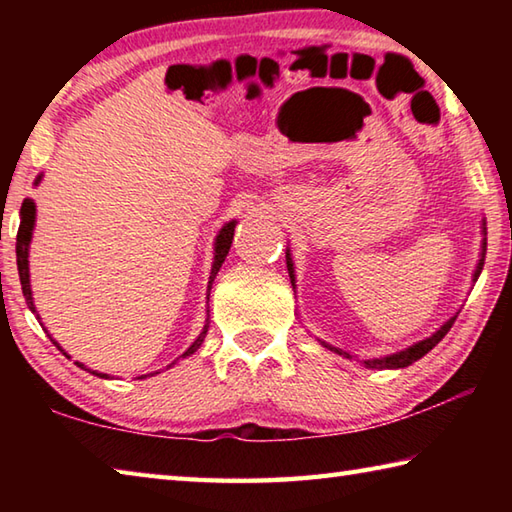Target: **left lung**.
I'll use <instances>...</instances> for the list:
<instances>
[{"label":"left lung","mask_w":512,"mask_h":512,"mask_svg":"<svg viewBox=\"0 0 512 512\" xmlns=\"http://www.w3.org/2000/svg\"><path fill=\"white\" fill-rule=\"evenodd\" d=\"M483 235H485V228H483ZM483 257H485V244H483V253H481V259H479V266H476V271H474V282L479 280V275H481ZM287 268H289L291 284H293V287H296V277H293V262H291V255H289V253H287ZM454 320H456V316H454V318H449L447 323H445L443 327H440L436 334H431V336H429V339H424V341H420V343H415V345H411V348H406V350H402V352L388 354V357H381V359H366V361H363V366H366V368H406V366H411L413 361L422 359L424 354H427V352L433 348V345H438L440 341H443V336L449 332V329H452ZM325 348L334 350V352H339V354H343V357L352 359L348 352L336 350V348H332V345H325Z\"/></svg>","instance_id":"obj_1"}]
</instances>
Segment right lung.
Instances as JSON below:
<instances>
[{
	"label": "right lung",
	"mask_w": 512,
	"mask_h": 512,
	"mask_svg": "<svg viewBox=\"0 0 512 512\" xmlns=\"http://www.w3.org/2000/svg\"><path fill=\"white\" fill-rule=\"evenodd\" d=\"M20 219H22V221H20V228H17V244H15V253H17V273H20V284H22L24 298H27V305H29V309L33 311V314L38 316L36 305H33V298H31V284H29V244H31L33 221H36V205H33V201H29V198L22 203ZM235 225H237V221L225 223L223 228H221V232H219V237H216L214 264H212V273H210V284H207V293H210L214 277H216V273H219L221 264L225 262V255H228V250H230V246H232V237H235ZM207 300H210V298H207ZM207 327H210V316H207L205 327H203V332L198 334V339H196L192 345H189L187 352H183V359L189 357V354H194L198 348H201V343L205 341ZM49 339H51V336H49ZM51 341H54V339H51ZM54 343H56V341H54ZM56 345H58V343H56ZM58 350L63 352L65 357H67V352H65L63 348H60V345H58ZM67 359H69V357H67ZM76 366L83 368V363L76 361ZM92 375L106 377V379H108V375H103V372H94V370H92ZM153 375H158V372H153ZM144 377H146V375H144Z\"/></svg>",
	"instance_id": "obj_1"
}]
</instances>
